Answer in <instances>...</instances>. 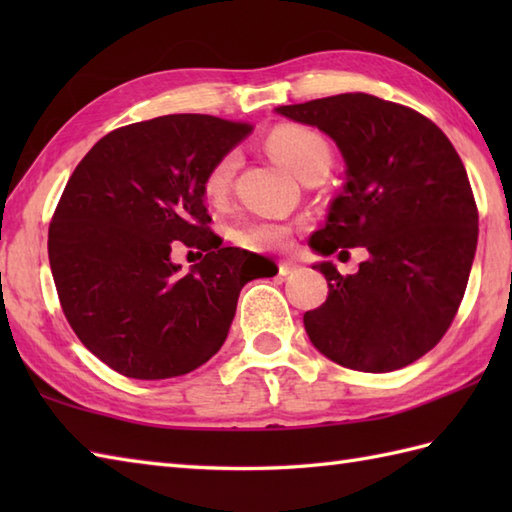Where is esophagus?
I'll return each instance as SVG.
<instances>
[{"mask_svg":"<svg viewBox=\"0 0 512 512\" xmlns=\"http://www.w3.org/2000/svg\"><path fill=\"white\" fill-rule=\"evenodd\" d=\"M299 270V264L297 262H281L279 264V275H284V277H288V275H292V273H297Z\"/></svg>","mask_w":512,"mask_h":512,"instance_id":"esophagus-1","label":"esophagus"}]
</instances>
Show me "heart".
<instances>
[{
  "label": "heart",
  "mask_w": 512,
  "mask_h": 512,
  "mask_svg": "<svg viewBox=\"0 0 512 512\" xmlns=\"http://www.w3.org/2000/svg\"><path fill=\"white\" fill-rule=\"evenodd\" d=\"M266 147L286 169H290L299 180L310 173L325 171L328 173L332 154L323 136L314 129L301 125H281L270 132ZM239 165V156L235 151H226L224 156L217 158L211 169L204 176V193L211 202H222L228 191L233 187V178ZM290 228L279 222L257 220L246 222L235 231V239L246 248L264 250V248H281L288 244Z\"/></svg>",
  "instance_id": "b5f03b06"
}]
</instances>
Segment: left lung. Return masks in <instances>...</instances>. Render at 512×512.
Returning <instances> with one entry per match:
<instances>
[{"label":"left lung","instance_id":"1","mask_svg":"<svg viewBox=\"0 0 512 512\" xmlns=\"http://www.w3.org/2000/svg\"><path fill=\"white\" fill-rule=\"evenodd\" d=\"M277 114L319 127L345 160L347 182L310 248L363 246L358 273L314 268L328 299L303 314L312 345L358 372H394L438 345L464 297L477 246L469 176L442 129L411 107L352 92Z\"/></svg>","mask_w":512,"mask_h":512}]
</instances>
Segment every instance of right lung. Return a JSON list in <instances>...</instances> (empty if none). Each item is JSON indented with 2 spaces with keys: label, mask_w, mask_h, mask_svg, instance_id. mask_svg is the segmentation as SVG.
<instances>
[{
  "label": "right lung",
  "mask_w": 512,
  "mask_h": 512,
  "mask_svg": "<svg viewBox=\"0 0 512 512\" xmlns=\"http://www.w3.org/2000/svg\"><path fill=\"white\" fill-rule=\"evenodd\" d=\"M250 132L206 114L125 125L65 184L48 231L54 286L74 334L114 372L182 376L226 341L239 290L264 257L222 246L209 228L204 176ZM180 243L205 255L189 276L170 262Z\"/></svg>",
  "instance_id": "add662e5"
}]
</instances>
